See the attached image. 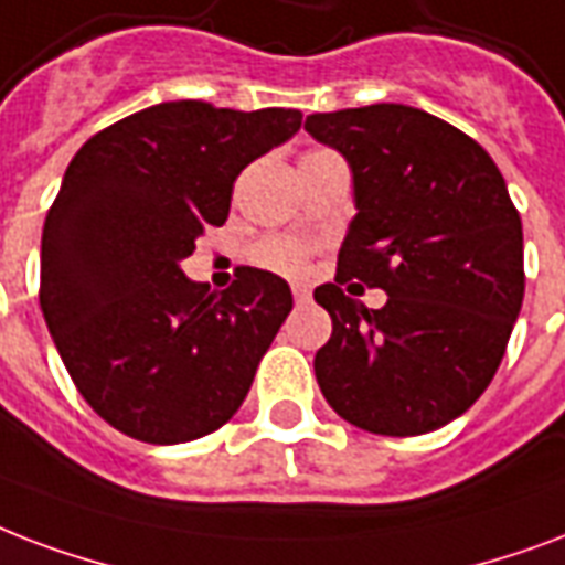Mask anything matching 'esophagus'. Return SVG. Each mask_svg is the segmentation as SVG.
Masks as SVG:
<instances>
[{"instance_id":"esophagus-1","label":"esophagus","mask_w":565,"mask_h":565,"mask_svg":"<svg viewBox=\"0 0 565 565\" xmlns=\"http://www.w3.org/2000/svg\"><path fill=\"white\" fill-rule=\"evenodd\" d=\"M291 291H295L297 303H306V300H309V288H306V286H295Z\"/></svg>"}]
</instances>
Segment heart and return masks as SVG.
<instances>
[{
	"instance_id": "obj_1",
	"label": "heart",
	"mask_w": 565,
	"mask_h": 565,
	"mask_svg": "<svg viewBox=\"0 0 565 565\" xmlns=\"http://www.w3.org/2000/svg\"><path fill=\"white\" fill-rule=\"evenodd\" d=\"M259 259L270 268H279V270H300L303 268V250L291 242H270L265 244L259 250Z\"/></svg>"
}]
</instances>
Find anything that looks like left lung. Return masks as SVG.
Masks as SVG:
<instances>
[{"mask_svg":"<svg viewBox=\"0 0 565 565\" xmlns=\"http://www.w3.org/2000/svg\"><path fill=\"white\" fill-rule=\"evenodd\" d=\"M306 132L348 161L356 209L335 282L315 288L332 318L318 386L360 430H439L487 392L522 309V221L504 177L478 141L413 105L312 115ZM351 278L387 303L344 298Z\"/></svg>","mask_w":565,"mask_h":565,"instance_id":"obj_1","label":"left lung"}]
</instances>
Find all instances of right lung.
I'll return each mask as SVG.
<instances>
[{
  "label": "right lung",
  "instance_id": "obj_1",
  "mask_svg": "<svg viewBox=\"0 0 565 565\" xmlns=\"http://www.w3.org/2000/svg\"><path fill=\"white\" fill-rule=\"evenodd\" d=\"M300 124L297 108L177 99L117 120L70 161L43 223L41 309L82 397L126 436L200 439L244 404L291 288L238 268L214 295L182 259L226 221L238 173Z\"/></svg>",
  "mask_w": 565,
  "mask_h": 565
}]
</instances>
